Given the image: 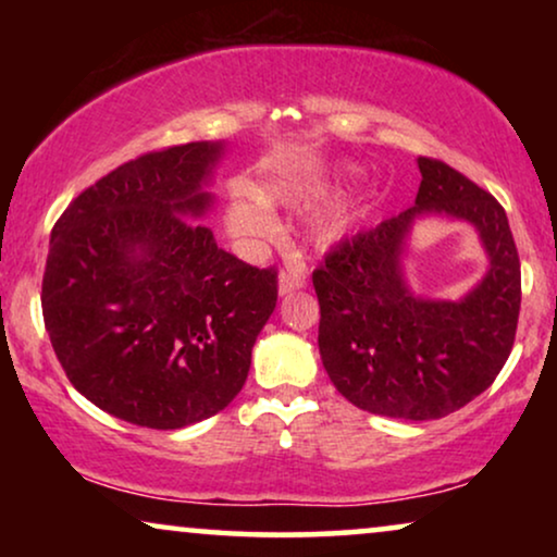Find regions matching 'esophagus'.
<instances>
[{"mask_svg": "<svg viewBox=\"0 0 557 557\" xmlns=\"http://www.w3.org/2000/svg\"><path fill=\"white\" fill-rule=\"evenodd\" d=\"M307 284V271H304L301 263H288L278 276V292L281 294H292L296 288H301Z\"/></svg>", "mask_w": 557, "mask_h": 557, "instance_id": "1", "label": "esophagus"}]
</instances>
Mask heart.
Wrapping results in <instances>:
<instances>
[{"instance_id": "obj_1", "label": "heart", "mask_w": 557, "mask_h": 557, "mask_svg": "<svg viewBox=\"0 0 557 557\" xmlns=\"http://www.w3.org/2000/svg\"><path fill=\"white\" fill-rule=\"evenodd\" d=\"M309 189V185H296V182H273V185L258 189V197L248 193H235L231 208H227V225H231V231L243 240L271 238L273 231H276V223H273L269 212L271 205L296 200V197L307 195ZM339 208H326L322 212H317L314 220H311V231H314L317 238H332V235L339 231Z\"/></svg>"}]
</instances>
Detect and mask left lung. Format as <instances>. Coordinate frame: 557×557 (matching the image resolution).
Segmentation results:
<instances>
[{
    "label": "left lung",
    "mask_w": 557,
    "mask_h": 557,
    "mask_svg": "<svg viewBox=\"0 0 557 557\" xmlns=\"http://www.w3.org/2000/svg\"><path fill=\"white\" fill-rule=\"evenodd\" d=\"M413 208L339 240L311 273L319 355L352 406L403 421H436L494 383L520 319V256L505 208L441 159L421 157ZM446 211L478 225L491 271L461 302L410 297L399 273L412 218Z\"/></svg>",
    "instance_id": "1"
}]
</instances>
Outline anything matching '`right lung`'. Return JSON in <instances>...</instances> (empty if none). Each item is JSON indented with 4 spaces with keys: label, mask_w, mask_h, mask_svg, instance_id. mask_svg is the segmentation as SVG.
I'll use <instances>...</instances> for the list:
<instances>
[{
    "label": "right lung",
    "mask_w": 557,
    "mask_h": 557,
    "mask_svg": "<svg viewBox=\"0 0 557 557\" xmlns=\"http://www.w3.org/2000/svg\"><path fill=\"white\" fill-rule=\"evenodd\" d=\"M223 147L189 141L124 162L58 218L42 319L75 391L106 413L170 431L240 393L278 299V271L218 248L197 215Z\"/></svg>",
    "instance_id": "1"
}]
</instances>
